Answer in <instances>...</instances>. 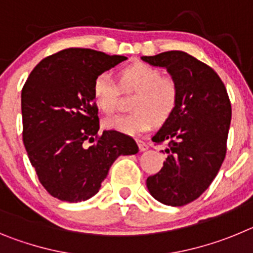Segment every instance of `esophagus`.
<instances>
[{"instance_id": "1", "label": "esophagus", "mask_w": 253, "mask_h": 253, "mask_svg": "<svg viewBox=\"0 0 253 253\" xmlns=\"http://www.w3.org/2000/svg\"><path fill=\"white\" fill-rule=\"evenodd\" d=\"M137 143H138V146H139L140 152H146L147 149H148V144H147V143L144 142V140L137 139Z\"/></svg>"}]
</instances>
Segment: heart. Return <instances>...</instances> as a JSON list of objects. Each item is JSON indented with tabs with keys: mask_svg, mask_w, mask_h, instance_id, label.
Masks as SVG:
<instances>
[{
	"mask_svg": "<svg viewBox=\"0 0 253 253\" xmlns=\"http://www.w3.org/2000/svg\"><path fill=\"white\" fill-rule=\"evenodd\" d=\"M120 84L124 90L137 91L131 101L133 113L109 116L105 128L125 134L148 131L154 123H163L176 110L180 90L175 80L162 77L156 67L137 63L126 67L120 73ZM92 97L96 106L106 114L113 113L118 105V86L110 73L104 72L95 78Z\"/></svg>",
	"mask_w": 253,
	"mask_h": 253,
	"instance_id": "b5f03b06",
	"label": "heart"
}]
</instances>
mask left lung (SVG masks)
<instances>
[{"mask_svg":"<svg viewBox=\"0 0 253 253\" xmlns=\"http://www.w3.org/2000/svg\"><path fill=\"white\" fill-rule=\"evenodd\" d=\"M142 60L167 69L180 90L176 110L152 138L169 147L162 169L147 178V187L162 204L182 207L204 193L222 166L231 102L214 69L185 51H165Z\"/></svg>","mask_w":253,"mask_h":253,"instance_id":"8db88e82","label":"left lung"}]
</instances>
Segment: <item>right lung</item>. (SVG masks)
Masks as SVG:
<instances>
[{
  "mask_svg": "<svg viewBox=\"0 0 253 253\" xmlns=\"http://www.w3.org/2000/svg\"><path fill=\"white\" fill-rule=\"evenodd\" d=\"M128 59L102 51L69 48L44 58L21 91L22 140L40 184L51 196L84 202L99 193L114 161L138 153L133 138L99 133L95 78Z\"/></svg>",
  "mask_w": 253,
  "mask_h": 253,
  "instance_id": "obj_1",
  "label": "right lung"
}]
</instances>
